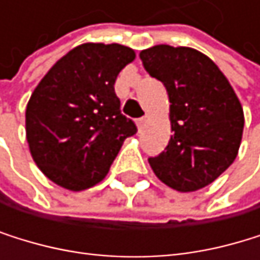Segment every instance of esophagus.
<instances>
[{
  "mask_svg": "<svg viewBox=\"0 0 260 260\" xmlns=\"http://www.w3.org/2000/svg\"><path fill=\"white\" fill-rule=\"evenodd\" d=\"M146 121H148V115H145V117L139 118V120H137V126H139V129H143V126L146 124Z\"/></svg>",
  "mask_w": 260,
  "mask_h": 260,
  "instance_id": "obj_1",
  "label": "esophagus"
}]
</instances>
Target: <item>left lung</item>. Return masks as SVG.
I'll return each instance as SVG.
<instances>
[{
	"label": "left lung",
	"instance_id": "8db88e82",
	"mask_svg": "<svg viewBox=\"0 0 260 260\" xmlns=\"http://www.w3.org/2000/svg\"><path fill=\"white\" fill-rule=\"evenodd\" d=\"M145 70L170 100L173 136L149 157L156 176L179 192L214 182L234 162L243 133V109L220 68L193 48L156 45L140 53Z\"/></svg>",
	"mask_w": 260,
	"mask_h": 260
}]
</instances>
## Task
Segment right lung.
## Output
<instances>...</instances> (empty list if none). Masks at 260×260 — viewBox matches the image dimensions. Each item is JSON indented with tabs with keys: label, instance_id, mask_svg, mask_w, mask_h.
I'll return each mask as SVG.
<instances>
[{
	"label": "right lung",
	"instance_id": "add662e5",
	"mask_svg": "<svg viewBox=\"0 0 260 260\" xmlns=\"http://www.w3.org/2000/svg\"><path fill=\"white\" fill-rule=\"evenodd\" d=\"M136 59L131 48L84 43L43 76L26 107V139L37 167L79 192L107 175L124 139L137 133L120 111L114 84Z\"/></svg>",
	"mask_w": 260,
	"mask_h": 260
}]
</instances>
